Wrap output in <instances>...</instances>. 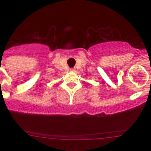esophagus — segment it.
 <instances>
[{
    "instance_id": "34e87169",
    "label": "esophagus",
    "mask_w": 151,
    "mask_h": 151,
    "mask_svg": "<svg viewBox=\"0 0 151 151\" xmlns=\"http://www.w3.org/2000/svg\"><path fill=\"white\" fill-rule=\"evenodd\" d=\"M75 71V69H70V72H74Z\"/></svg>"
}]
</instances>
